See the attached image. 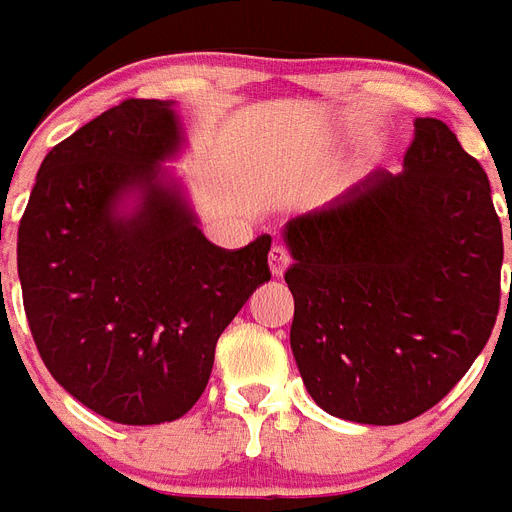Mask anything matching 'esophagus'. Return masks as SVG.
<instances>
[{
  "instance_id": "34e87169",
  "label": "esophagus",
  "mask_w": 512,
  "mask_h": 512,
  "mask_svg": "<svg viewBox=\"0 0 512 512\" xmlns=\"http://www.w3.org/2000/svg\"><path fill=\"white\" fill-rule=\"evenodd\" d=\"M268 263H270V273H273V276H281V273H284V270L289 268V263H292V257H289L286 247L276 244V247L270 249Z\"/></svg>"
}]
</instances>
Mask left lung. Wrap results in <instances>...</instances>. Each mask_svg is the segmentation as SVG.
<instances>
[{"label": "left lung", "instance_id": "left-lung-1", "mask_svg": "<svg viewBox=\"0 0 512 512\" xmlns=\"http://www.w3.org/2000/svg\"><path fill=\"white\" fill-rule=\"evenodd\" d=\"M284 242L294 360L336 418L413 421L492 336L502 226L484 168L442 120H415L402 173L376 170L289 220Z\"/></svg>", "mask_w": 512, "mask_h": 512}]
</instances>
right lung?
<instances>
[{
  "label": "right lung",
  "instance_id": "1",
  "mask_svg": "<svg viewBox=\"0 0 512 512\" xmlns=\"http://www.w3.org/2000/svg\"><path fill=\"white\" fill-rule=\"evenodd\" d=\"M173 102L126 99L52 147L18 228L23 307L54 381L126 426L176 421L215 344L270 278V236L207 242L160 170L181 149ZM134 196L131 214L122 213Z\"/></svg>",
  "mask_w": 512,
  "mask_h": 512
}]
</instances>
